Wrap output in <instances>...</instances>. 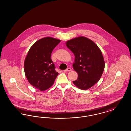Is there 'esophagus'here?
I'll list each match as a JSON object with an SVG mask.
<instances>
[{
  "instance_id": "esophagus-1",
  "label": "esophagus",
  "mask_w": 131,
  "mask_h": 131,
  "mask_svg": "<svg viewBox=\"0 0 131 131\" xmlns=\"http://www.w3.org/2000/svg\"><path fill=\"white\" fill-rule=\"evenodd\" d=\"M72 71V69L70 68H68L67 69L64 70V72H69V71Z\"/></svg>"
}]
</instances>
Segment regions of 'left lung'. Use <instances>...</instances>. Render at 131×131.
<instances>
[{
  "label": "left lung",
  "mask_w": 131,
  "mask_h": 131,
  "mask_svg": "<svg viewBox=\"0 0 131 131\" xmlns=\"http://www.w3.org/2000/svg\"><path fill=\"white\" fill-rule=\"evenodd\" d=\"M66 45L75 56L73 67L78 78L73 83L81 90L92 87L99 81L105 69L101 50L93 41L83 36L68 40Z\"/></svg>",
  "instance_id": "8db88e82"
}]
</instances>
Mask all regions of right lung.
Here are the masks:
<instances>
[{
	"instance_id": "right-lung-1",
	"label": "right lung",
	"mask_w": 131,
	"mask_h": 131,
	"mask_svg": "<svg viewBox=\"0 0 131 131\" xmlns=\"http://www.w3.org/2000/svg\"><path fill=\"white\" fill-rule=\"evenodd\" d=\"M60 41L50 37L42 38L31 46L25 57V76L32 85L41 91L51 87L58 74L50 57Z\"/></svg>"
}]
</instances>
